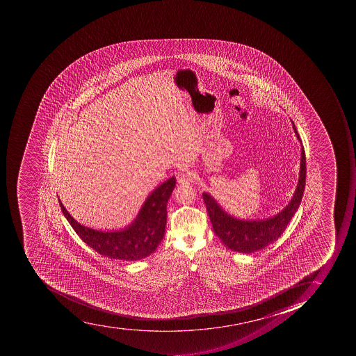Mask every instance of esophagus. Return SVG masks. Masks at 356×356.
<instances>
[{"instance_id": "34e87169", "label": "esophagus", "mask_w": 356, "mask_h": 356, "mask_svg": "<svg viewBox=\"0 0 356 356\" xmlns=\"http://www.w3.org/2000/svg\"><path fill=\"white\" fill-rule=\"evenodd\" d=\"M193 179H195V175L193 172H185V174H180L177 177V180L182 186L189 185L191 182L193 181Z\"/></svg>"}]
</instances>
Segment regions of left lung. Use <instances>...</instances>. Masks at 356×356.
<instances>
[{
  "label": "left lung",
  "instance_id": "left-lung-1",
  "mask_svg": "<svg viewBox=\"0 0 356 356\" xmlns=\"http://www.w3.org/2000/svg\"><path fill=\"white\" fill-rule=\"evenodd\" d=\"M293 129L295 135L300 141V177L297 182L294 195L291 202L287 204L283 210H280L277 215L269 218L264 219H239L237 217L227 213L221 207L218 202L210 193H202L204 204L207 207L210 221L213 224V232L218 236L225 246L228 247L232 252H252L261 250L268 245L273 244L275 241L280 238L286 227L291 221V217L295 215L302 202V193L305 189L306 179V158L305 150L302 145L300 135L297 132L294 122Z\"/></svg>",
  "mask_w": 356,
  "mask_h": 356
}]
</instances>
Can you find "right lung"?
Listing matches in <instances>:
<instances>
[{"mask_svg": "<svg viewBox=\"0 0 356 356\" xmlns=\"http://www.w3.org/2000/svg\"><path fill=\"white\" fill-rule=\"evenodd\" d=\"M175 186V177L158 186L147 197L134 221L119 230H98L84 226L73 218L60 199L59 204L67 220L88 246L111 259L135 261L152 255L163 241L167 202Z\"/></svg>", "mask_w": 356, "mask_h": 356, "instance_id": "1", "label": "right lung"}]
</instances>
